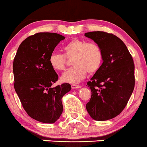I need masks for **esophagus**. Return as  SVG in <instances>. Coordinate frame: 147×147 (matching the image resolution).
Listing matches in <instances>:
<instances>
[{
	"label": "esophagus",
	"mask_w": 147,
	"mask_h": 147,
	"mask_svg": "<svg viewBox=\"0 0 147 147\" xmlns=\"http://www.w3.org/2000/svg\"><path fill=\"white\" fill-rule=\"evenodd\" d=\"M71 88H72V89H76V88H81V86L77 85V84H71Z\"/></svg>",
	"instance_id": "esophagus-1"
}]
</instances>
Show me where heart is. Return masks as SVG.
I'll use <instances>...</instances> for the list:
<instances>
[{
  "label": "heart",
  "instance_id": "obj_1",
  "mask_svg": "<svg viewBox=\"0 0 147 147\" xmlns=\"http://www.w3.org/2000/svg\"><path fill=\"white\" fill-rule=\"evenodd\" d=\"M63 54L53 52L49 57L51 67L55 71L65 69L67 59L74 65L62 74V82L77 84L86 77V74L96 73L103 61V52L100 45L94 42L74 39L63 47Z\"/></svg>",
  "mask_w": 147,
  "mask_h": 147
}]
</instances>
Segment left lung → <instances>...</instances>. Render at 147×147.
<instances>
[{
    "label": "left lung",
    "instance_id": "1",
    "mask_svg": "<svg viewBox=\"0 0 147 147\" xmlns=\"http://www.w3.org/2000/svg\"><path fill=\"white\" fill-rule=\"evenodd\" d=\"M85 36L103 52V63L87 83L92 96L86 109L96 120L112 119L124 109L134 90L133 59L124 42L112 33L93 31Z\"/></svg>",
    "mask_w": 147,
    "mask_h": 147
}]
</instances>
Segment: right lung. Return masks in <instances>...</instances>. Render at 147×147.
I'll list each match as a JSON object with an SVG mask.
<instances>
[{
    "label": "right lung",
    "instance_id": "obj_1",
    "mask_svg": "<svg viewBox=\"0 0 147 147\" xmlns=\"http://www.w3.org/2000/svg\"><path fill=\"white\" fill-rule=\"evenodd\" d=\"M63 36L37 33L24 40L13 61L14 88L24 110L33 119L54 123L63 112L61 98L71 90L65 83L53 88L58 75L50 65L49 57Z\"/></svg>",
    "mask_w": 147,
    "mask_h": 147
}]
</instances>
